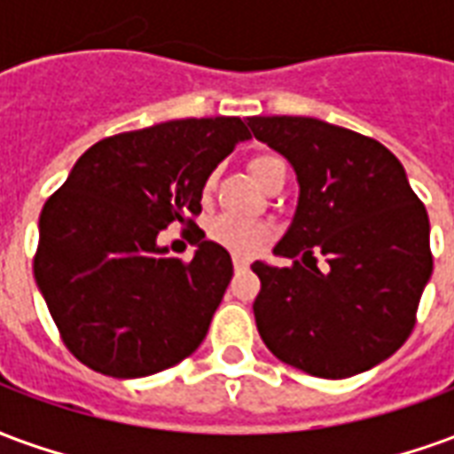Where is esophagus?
<instances>
[{"instance_id": "obj_1", "label": "esophagus", "mask_w": 454, "mask_h": 454, "mask_svg": "<svg viewBox=\"0 0 454 454\" xmlns=\"http://www.w3.org/2000/svg\"><path fill=\"white\" fill-rule=\"evenodd\" d=\"M247 265H250V257L233 255V267H236V270H246Z\"/></svg>"}]
</instances>
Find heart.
<instances>
[{
  "label": "heart",
  "instance_id": "obj_1",
  "mask_svg": "<svg viewBox=\"0 0 454 454\" xmlns=\"http://www.w3.org/2000/svg\"><path fill=\"white\" fill-rule=\"evenodd\" d=\"M279 165H285V162L275 158V155H257V158L250 160V172L262 184L267 175L275 168H279ZM214 184H216V175H208L207 182H204V194H211ZM208 236H211V240H216L218 246L228 247L236 255H253L257 247L265 243L270 231L262 223H255V221H246V218L236 216H218L211 221Z\"/></svg>",
  "mask_w": 454,
  "mask_h": 454
}]
</instances>
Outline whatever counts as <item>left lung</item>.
<instances>
[{
    "label": "left lung",
    "instance_id": "1",
    "mask_svg": "<svg viewBox=\"0 0 454 454\" xmlns=\"http://www.w3.org/2000/svg\"><path fill=\"white\" fill-rule=\"evenodd\" d=\"M247 126L299 182L292 226L275 246L294 265L253 262L260 338L314 377L372 370L406 342L433 275L426 207L380 140L309 116H253ZM314 252L329 257L328 270L310 265Z\"/></svg>",
    "mask_w": 454,
    "mask_h": 454
}]
</instances>
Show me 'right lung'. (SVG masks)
<instances>
[{"mask_svg": "<svg viewBox=\"0 0 454 454\" xmlns=\"http://www.w3.org/2000/svg\"><path fill=\"white\" fill-rule=\"evenodd\" d=\"M250 130L238 116L165 121L94 143L45 201L35 285L60 338L90 370L136 380L175 367L207 338L233 277L226 247L199 238L184 262L158 246L194 226L204 182Z\"/></svg>", "mask_w": 454, "mask_h": 454, "instance_id": "1", "label": "right lung"}]
</instances>
